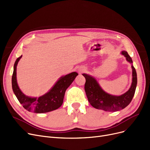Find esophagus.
Returning a JSON list of instances; mask_svg holds the SVG:
<instances>
[{"label": "esophagus", "mask_w": 150, "mask_h": 150, "mask_svg": "<svg viewBox=\"0 0 150 150\" xmlns=\"http://www.w3.org/2000/svg\"><path fill=\"white\" fill-rule=\"evenodd\" d=\"M78 72H79V74H81L82 72H83V71L85 70V68L83 67H79V68H78Z\"/></svg>", "instance_id": "34e87169"}]
</instances>
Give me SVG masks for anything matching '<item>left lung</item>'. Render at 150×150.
Wrapping results in <instances>:
<instances>
[{
    "label": "left lung",
    "instance_id": "obj_1",
    "mask_svg": "<svg viewBox=\"0 0 150 150\" xmlns=\"http://www.w3.org/2000/svg\"><path fill=\"white\" fill-rule=\"evenodd\" d=\"M121 54L126 57L127 62L132 64V81L129 89L121 96H114L104 91L94 77L83 74L86 79L84 90L90 104L94 108L106 112H116L126 107L131 103L135 94L137 84L136 70L132 65V58L126 51H122Z\"/></svg>",
    "mask_w": 150,
    "mask_h": 150
}]
</instances>
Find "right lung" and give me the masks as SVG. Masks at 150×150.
Listing matches in <instances>:
<instances>
[{
    "label": "right lung",
    "instance_id": "right-lung-1",
    "mask_svg": "<svg viewBox=\"0 0 150 150\" xmlns=\"http://www.w3.org/2000/svg\"><path fill=\"white\" fill-rule=\"evenodd\" d=\"M22 56L17 58L13 73L11 84L13 93L23 107L29 112L36 113H43L53 111L59 108L63 103L66 89L79 75L75 71L60 77L48 93L38 97H31L25 96L19 89L16 79V67Z\"/></svg>",
    "mask_w": 150,
    "mask_h": 150
}]
</instances>
